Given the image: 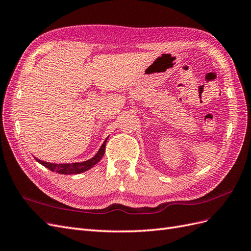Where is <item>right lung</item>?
Here are the masks:
<instances>
[{
    "instance_id": "add662e5",
    "label": "right lung",
    "mask_w": 251,
    "mask_h": 251,
    "mask_svg": "<svg viewBox=\"0 0 251 251\" xmlns=\"http://www.w3.org/2000/svg\"><path fill=\"white\" fill-rule=\"evenodd\" d=\"M109 137L105 138V140L103 141L102 146L100 147V149L98 150V151L96 153V155L94 157H92L91 159L87 161L83 162H75V163H50V162H46L40 160V159H36V161L41 163L42 165H44L45 168H47L48 170L52 171V172H56L58 174H63V175H74V174H80L86 172L88 170H90L91 168H93L95 164H97L98 162L100 161V159L103 157L104 151H105V143H107Z\"/></svg>"
}]
</instances>
